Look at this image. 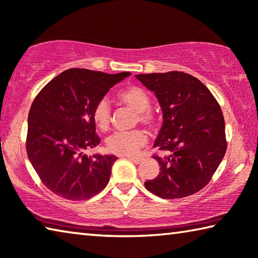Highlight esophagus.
<instances>
[{
    "instance_id": "34e87169",
    "label": "esophagus",
    "mask_w": 258,
    "mask_h": 258,
    "mask_svg": "<svg viewBox=\"0 0 258 258\" xmlns=\"http://www.w3.org/2000/svg\"><path fill=\"white\" fill-rule=\"evenodd\" d=\"M128 159L135 164H141V162L143 161V159H141V157H128Z\"/></svg>"
}]
</instances>
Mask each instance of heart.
Returning <instances> with one entry per match:
<instances>
[{
  "label": "heart",
  "instance_id": "obj_1",
  "mask_svg": "<svg viewBox=\"0 0 258 258\" xmlns=\"http://www.w3.org/2000/svg\"><path fill=\"white\" fill-rule=\"evenodd\" d=\"M120 102L137 112V121L153 128L157 123L155 113L151 110V99L145 90L137 86H129L117 94ZM93 120L97 128L106 132L111 124V108L106 98H102L95 104ZM148 143L147 135L143 130H133L129 133H115L107 138L108 152L120 156H133L145 147Z\"/></svg>",
  "mask_w": 258,
  "mask_h": 258
}]
</instances>
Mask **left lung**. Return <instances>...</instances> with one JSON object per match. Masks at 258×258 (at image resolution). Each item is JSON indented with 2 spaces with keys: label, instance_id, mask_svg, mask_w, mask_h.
Segmentation results:
<instances>
[{
  "label": "left lung",
  "instance_id": "left-lung-1",
  "mask_svg": "<svg viewBox=\"0 0 258 258\" xmlns=\"http://www.w3.org/2000/svg\"><path fill=\"white\" fill-rule=\"evenodd\" d=\"M154 92L163 124L154 147L166 151L154 156L159 175L145 182L147 190L164 200L182 198L204 188L227 151L224 117L206 86L186 72L136 75Z\"/></svg>",
  "mask_w": 258,
  "mask_h": 258
}]
</instances>
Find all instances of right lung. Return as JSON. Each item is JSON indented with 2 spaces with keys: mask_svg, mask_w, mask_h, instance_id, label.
<instances>
[{
  "mask_svg": "<svg viewBox=\"0 0 258 258\" xmlns=\"http://www.w3.org/2000/svg\"><path fill=\"white\" fill-rule=\"evenodd\" d=\"M130 75L69 69L53 78L34 99L27 154L42 182L55 195L84 201L106 187L116 156H87L84 151L101 142L95 133V104Z\"/></svg>",
  "mask_w": 258,
  "mask_h": 258,
  "instance_id": "add662e5",
  "label": "right lung"
}]
</instances>
